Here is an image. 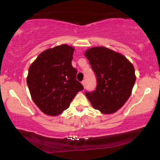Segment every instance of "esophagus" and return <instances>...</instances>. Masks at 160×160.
<instances>
[{
  "instance_id": "esophagus-1",
  "label": "esophagus",
  "mask_w": 160,
  "mask_h": 160,
  "mask_svg": "<svg viewBox=\"0 0 160 160\" xmlns=\"http://www.w3.org/2000/svg\"><path fill=\"white\" fill-rule=\"evenodd\" d=\"M82 85H83V87H85V85H86V81L83 80L82 82Z\"/></svg>"
}]
</instances>
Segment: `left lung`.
<instances>
[{
  "mask_svg": "<svg viewBox=\"0 0 160 160\" xmlns=\"http://www.w3.org/2000/svg\"><path fill=\"white\" fill-rule=\"evenodd\" d=\"M84 56L97 78L95 90L86 92V97L102 113H115L132 93L136 79L134 66L122 54L104 47L87 49Z\"/></svg>",
  "mask_w": 160,
  "mask_h": 160,
  "instance_id": "left-lung-1",
  "label": "left lung"
}]
</instances>
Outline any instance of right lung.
<instances>
[{
    "label": "right lung",
    "mask_w": 160,
    "mask_h": 160,
    "mask_svg": "<svg viewBox=\"0 0 160 160\" xmlns=\"http://www.w3.org/2000/svg\"><path fill=\"white\" fill-rule=\"evenodd\" d=\"M73 52L71 46H57L41 52L30 65L28 88L33 102L45 114L62 113L84 89L76 80L77 71L71 64Z\"/></svg>",
    "instance_id": "1"
}]
</instances>
